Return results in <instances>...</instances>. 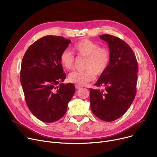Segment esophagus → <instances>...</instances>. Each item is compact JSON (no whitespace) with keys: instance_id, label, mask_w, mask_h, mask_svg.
<instances>
[{"instance_id":"esophagus-1","label":"esophagus","mask_w":157,"mask_h":157,"mask_svg":"<svg viewBox=\"0 0 157 157\" xmlns=\"http://www.w3.org/2000/svg\"><path fill=\"white\" fill-rule=\"evenodd\" d=\"M75 87H76V89H79V88H81L82 86H80V85H75Z\"/></svg>"}]
</instances>
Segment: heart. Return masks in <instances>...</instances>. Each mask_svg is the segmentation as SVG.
I'll list each match as a JSON object with an SVG mask.
<instances>
[{"label": "heart", "mask_w": 157, "mask_h": 157, "mask_svg": "<svg viewBox=\"0 0 157 157\" xmlns=\"http://www.w3.org/2000/svg\"><path fill=\"white\" fill-rule=\"evenodd\" d=\"M72 51L77 56L85 57L82 71H74L69 75V81L78 85H85L94 79L95 74L100 76L108 69L110 63L111 55L108 49L88 39H83L72 46ZM60 62L67 70L74 68L75 56L67 49L60 55Z\"/></svg>", "instance_id": "obj_1"}]
</instances>
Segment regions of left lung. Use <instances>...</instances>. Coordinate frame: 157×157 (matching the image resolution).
Masks as SVG:
<instances>
[{
	"mask_svg": "<svg viewBox=\"0 0 157 157\" xmlns=\"http://www.w3.org/2000/svg\"><path fill=\"white\" fill-rule=\"evenodd\" d=\"M108 43L110 63L95 85L90 88V107L105 121L118 119L128 110L136 94L138 65L132 48L122 39L109 34L99 36Z\"/></svg>",
	"mask_w": 157,
	"mask_h": 157,
	"instance_id": "left-lung-1",
	"label": "left lung"
}]
</instances>
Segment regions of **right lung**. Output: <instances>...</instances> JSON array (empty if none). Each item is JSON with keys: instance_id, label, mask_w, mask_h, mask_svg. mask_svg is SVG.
Listing matches in <instances>:
<instances>
[{"instance_id": "1", "label": "right lung", "mask_w": 157, "mask_h": 157, "mask_svg": "<svg viewBox=\"0 0 157 157\" xmlns=\"http://www.w3.org/2000/svg\"><path fill=\"white\" fill-rule=\"evenodd\" d=\"M71 40L63 37L46 36L27 49L21 62L20 82L27 105L40 121L52 123L60 119L75 93L65 79L60 62L61 53Z\"/></svg>"}]
</instances>
